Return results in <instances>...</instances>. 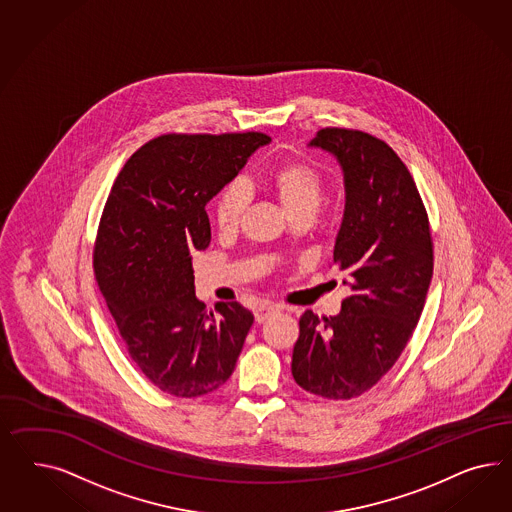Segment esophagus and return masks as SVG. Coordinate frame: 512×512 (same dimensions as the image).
I'll return each instance as SVG.
<instances>
[{
  "label": "esophagus",
  "mask_w": 512,
  "mask_h": 512,
  "mask_svg": "<svg viewBox=\"0 0 512 512\" xmlns=\"http://www.w3.org/2000/svg\"><path fill=\"white\" fill-rule=\"evenodd\" d=\"M276 308L274 306H261V308H257L255 310V321L257 323H264L272 313H276Z\"/></svg>",
  "instance_id": "esophagus-1"
}]
</instances>
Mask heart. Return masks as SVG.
Returning a JSON list of instances; mask_svg holds the SVG:
<instances>
[{"mask_svg":"<svg viewBox=\"0 0 512 512\" xmlns=\"http://www.w3.org/2000/svg\"><path fill=\"white\" fill-rule=\"evenodd\" d=\"M266 189L278 199L283 210L293 217H310L323 201V176L306 161H289L266 176ZM249 189L244 182L223 187L214 202V219L219 233L233 234L246 214Z\"/></svg>","mask_w":512,"mask_h":512,"instance_id":"obj_1","label":"heart"}]
</instances>
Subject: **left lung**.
<instances>
[{"label":"left lung","instance_id":"obj_1","mask_svg":"<svg viewBox=\"0 0 512 512\" xmlns=\"http://www.w3.org/2000/svg\"><path fill=\"white\" fill-rule=\"evenodd\" d=\"M340 163L345 210L332 263L351 295L334 317H300L293 377L311 394L351 400L396 364L419 323L434 274L426 208L387 142L326 127L311 140Z\"/></svg>","mask_w":512,"mask_h":512}]
</instances>
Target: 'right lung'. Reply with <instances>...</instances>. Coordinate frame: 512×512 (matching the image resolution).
Returning <instances> with one entry per match:
<instances>
[{"label": "right lung", "instance_id": "1", "mask_svg": "<svg viewBox=\"0 0 512 512\" xmlns=\"http://www.w3.org/2000/svg\"><path fill=\"white\" fill-rule=\"evenodd\" d=\"M268 142L263 133L163 135L127 159L110 189L95 279L133 362L172 396L221 387L253 325L238 302L206 311L191 261L212 238L204 206Z\"/></svg>", "mask_w": 512, "mask_h": 512}]
</instances>
